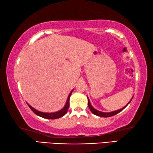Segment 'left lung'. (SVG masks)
Wrapping results in <instances>:
<instances>
[{
	"instance_id": "obj_1",
	"label": "left lung",
	"mask_w": 153,
	"mask_h": 153,
	"mask_svg": "<svg viewBox=\"0 0 153 153\" xmlns=\"http://www.w3.org/2000/svg\"><path fill=\"white\" fill-rule=\"evenodd\" d=\"M133 98V97H132ZM88 99V106H89V108L90 109V110L91 111L92 113L93 114L96 115V116H100V117H111V116H115V115L117 114L118 113H120V111H122L123 109H124L126 107L128 104H129L130 103V101H132V100H131L130 101V102L128 103L126 105L124 106V108H122V109H118V110H116V111H111V112H109V113H105V112H102V111H98L97 110V109H95V108H93V106L91 105V104L90 103V101L89 100V98L87 97Z\"/></svg>"
}]
</instances>
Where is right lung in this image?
<instances>
[{"instance_id": "right-lung-1", "label": "right lung", "mask_w": 153, "mask_h": 153, "mask_svg": "<svg viewBox=\"0 0 153 153\" xmlns=\"http://www.w3.org/2000/svg\"><path fill=\"white\" fill-rule=\"evenodd\" d=\"M73 91V90H72ZM72 91L70 93V94L68 97V99H67V101H66V105H64V108L60 109V111H56V112H53V113H44V112H42V111H37L36 110V109H34L33 108H32L31 106H30L28 104V105L29 107V108H30L32 111H33L35 114L37 116H39L42 117H44V118H46V119H51V120H54V119H58V118H60V117L64 116V115H65L67 111H68V109L69 108V105H70V103H69V100H70V97H71V95L72 94Z\"/></svg>"}]
</instances>
